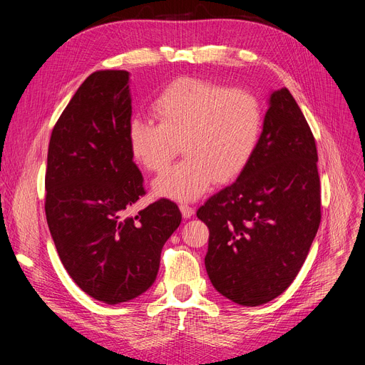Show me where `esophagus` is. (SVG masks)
Instances as JSON below:
<instances>
[{
	"mask_svg": "<svg viewBox=\"0 0 365 365\" xmlns=\"http://www.w3.org/2000/svg\"><path fill=\"white\" fill-rule=\"evenodd\" d=\"M180 212H182V215H183V217H190V216H194V213H195V208L192 207V205H189L187 202H182L180 205Z\"/></svg>",
	"mask_w": 365,
	"mask_h": 365,
	"instance_id": "34e87169",
	"label": "esophagus"
}]
</instances>
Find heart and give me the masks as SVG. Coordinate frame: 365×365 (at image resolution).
Segmentation results:
<instances>
[{
  "label": "heart",
  "instance_id": "obj_1",
  "mask_svg": "<svg viewBox=\"0 0 365 365\" xmlns=\"http://www.w3.org/2000/svg\"><path fill=\"white\" fill-rule=\"evenodd\" d=\"M155 124L134 117L127 125L130 152L140 167L164 171L179 152L186 157L153 182L157 195L195 200L216 182L238 176L252 160L262 131L255 94L200 78L170 83L150 105Z\"/></svg>",
  "mask_w": 365,
  "mask_h": 365
}]
</instances>
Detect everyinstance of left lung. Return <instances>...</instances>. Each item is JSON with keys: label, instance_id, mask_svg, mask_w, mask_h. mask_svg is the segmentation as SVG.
Listing matches in <instances>:
<instances>
[{"label": "left lung", "instance_id": "1", "mask_svg": "<svg viewBox=\"0 0 365 365\" xmlns=\"http://www.w3.org/2000/svg\"><path fill=\"white\" fill-rule=\"evenodd\" d=\"M317 161L292 93L272 91L252 160L197 212L210 231L205 269L222 296L259 306L289 289L321 222Z\"/></svg>", "mask_w": 365, "mask_h": 365}]
</instances>
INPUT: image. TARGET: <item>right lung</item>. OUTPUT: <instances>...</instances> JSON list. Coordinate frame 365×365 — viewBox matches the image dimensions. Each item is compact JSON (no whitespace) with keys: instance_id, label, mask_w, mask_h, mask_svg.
Wrapping results in <instances>:
<instances>
[{"instance_id":"add662e5","label":"right lung","mask_w":365,"mask_h":365,"mask_svg":"<svg viewBox=\"0 0 365 365\" xmlns=\"http://www.w3.org/2000/svg\"><path fill=\"white\" fill-rule=\"evenodd\" d=\"M130 120V73L93 72L57 120L47 155L46 216L56 250L75 284L108 304L149 289L182 222L165 198L130 215L145 195L127 140Z\"/></svg>"}]
</instances>
